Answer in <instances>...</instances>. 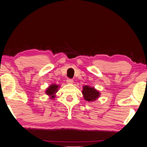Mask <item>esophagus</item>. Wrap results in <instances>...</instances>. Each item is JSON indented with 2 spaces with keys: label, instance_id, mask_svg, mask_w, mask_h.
I'll return each instance as SVG.
<instances>
[{
  "label": "esophagus",
  "instance_id": "34e87169",
  "mask_svg": "<svg viewBox=\"0 0 147 147\" xmlns=\"http://www.w3.org/2000/svg\"><path fill=\"white\" fill-rule=\"evenodd\" d=\"M66 82L68 83V84H72V83H73V80H71V79H67L66 80Z\"/></svg>",
  "mask_w": 147,
  "mask_h": 147
}]
</instances>
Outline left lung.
<instances>
[{
    "mask_svg": "<svg viewBox=\"0 0 147 147\" xmlns=\"http://www.w3.org/2000/svg\"><path fill=\"white\" fill-rule=\"evenodd\" d=\"M82 94L83 98L88 102H93L99 98L100 95V92L94 87H90L89 85H85L83 87Z\"/></svg>",
    "mask_w": 147,
    "mask_h": 147,
    "instance_id": "obj_1",
    "label": "left lung"
}]
</instances>
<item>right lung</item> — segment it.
Returning a JSON list of instances; mask_svg holds the SVG:
<instances>
[{
	"label": "right lung",
	"instance_id": "right-lung-1",
	"mask_svg": "<svg viewBox=\"0 0 147 147\" xmlns=\"http://www.w3.org/2000/svg\"><path fill=\"white\" fill-rule=\"evenodd\" d=\"M60 86L58 85L52 84L46 89L45 93L50 97L51 99H54L56 97V94L58 92V88H60Z\"/></svg>",
	"mask_w": 147,
	"mask_h": 147
}]
</instances>
